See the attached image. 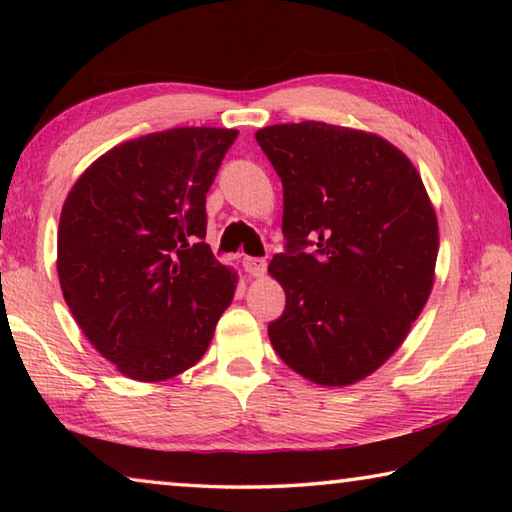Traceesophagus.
Returning a JSON list of instances; mask_svg holds the SVG:
<instances>
[{
    "mask_svg": "<svg viewBox=\"0 0 512 512\" xmlns=\"http://www.w3.org/2000/svg\"><path fill=\"white\" fill-rule=\"evenodd\" d=\"M244 271L253 277H264L266 275V259L262 257H244Z\"/></svg>",
    "mask_w": 512,
    "mask_h": 512,
    "instance_id": "obj_1",
    "label": "esophagus"
}]
</instances>
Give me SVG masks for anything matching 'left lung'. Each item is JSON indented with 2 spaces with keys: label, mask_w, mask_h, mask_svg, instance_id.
Returning <instances> with one entry per match:
<instances>
[{
  "label": "left lung",
  "mask_w": 512,
  "mask_h": 512,
  "mask_svg": "<svg viewBox=\"0 0 512 512\" xmlns=\"http://www.w3.org/2000/svg\"><path fill=\"white\" fill-rule=\"evenodd\" d=\"M284 187L287 293L273 350L318 386H350L393 357L427 305L438 219L418 169L384 137L325 121L255 133ZM317 244L314 254L301 248Z\"/></svg>",
  "instance_id": "obj_1"
}]
</instances>
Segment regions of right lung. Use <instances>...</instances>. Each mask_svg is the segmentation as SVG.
I'll return each instance as SVG.
<instances>
[{
  "mask_svg": "<svg viewBox=\"0 0 512 512\" xmlns=\"http://www.w3.org/2000/svg\"><path fill=\"white\" fill-rule=\"evenodd\" d=\"M235 128L187 126L115 146L81 173L58 223V280L103 359L135 381L196 366L237 271L205 244V194Z\"/></svg>",
  "mask_w": 512,
  "mask_h": 512,
  "instance_id": "1",
  "label": "right lung"
}]
</instances>
